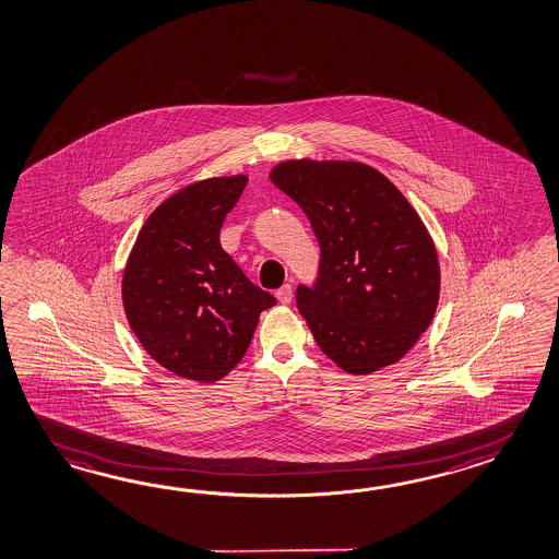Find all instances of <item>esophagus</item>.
<instances>
[{
    "mask_svg": "<svg viewBox=\"0 0 559 559\" xmlns=\"http://www.w3.org/2000/svg\"><path fill=\"white\" fill-rule=\"evenodd\" d=\"M276 298H278V302H283V305H290V300H293V285H283L278 290H276Z\"/></svg>",
    "mask_w": 559,
    "mask_h": 559,
    "instance_id": "esophagus-1",
    "label": "esophagus"
}]
</instances>
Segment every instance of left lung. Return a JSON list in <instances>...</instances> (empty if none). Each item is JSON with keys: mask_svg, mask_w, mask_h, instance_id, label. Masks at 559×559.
<instances>
[{"mask_svg": "<svg viewBox=\"0 0 559 559\" xmlns=\"http://www.w3.org/2000/svg\"><path fill=\"white\" fill-rule=\"evenodd\" d=\"M271 181L317 235L319 274L298 285V312L348 374L399 362L430 326L440 297L432 239L404 194L354 160H286Z\"/></svg>", "mask_w": 559, "mask_h": 559, "instance_id": "8db88e82", "label": "left lung"}]
</instances>
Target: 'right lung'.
I'll list each match as a JSON object with an SVG mask.
<instances>
[{
	"label": "right lung",
	"instance_id": "1",
	"mask_svg": "<svg viewBox=\"0 0 559 559\" xmlns=\"http://www.w3.org/2000/svg\"><path fill=\"white\" fill-rule=\"evenodd\" d=\"M245 187V175L185 187L151 213L127 261V320L177 377H227L247 353L259 314L276 305L221 247V227Z\"/></svg>",
	"mask_w": 559,
	"mask_h": 559
}]
</instances>
